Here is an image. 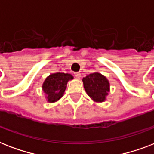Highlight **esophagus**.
<instances>
[{"label":"esophagus","mask_w":154,"mask_h":154,"mask_svg":"<svg viewBox=\"0 0 154 154\" xmlns=\"http://www.w3.org/2000/svg\"><path fill=\"white\" fill-rule=\"evenodd\" d=\"M75 76L77 79H80L81 74L79 73V72H75Z\"/></svg>","instance_id":"34e87169"}]
</instances>
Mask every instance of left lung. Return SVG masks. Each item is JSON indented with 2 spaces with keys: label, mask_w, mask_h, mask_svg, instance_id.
I'll list each match as a JSON object with an SVG mask.
<instances>
[{
  "label": "left lung",
  "mask_w": 154,
  "mask_h": 154,
  "mask_svg": "<svg viewBox=\"0 0 154 154\" xmlns=\"http://www.w3.org/2000/svg\"><path fill=\"white\" fill-rule=\"evenodd\" d=\"M83 87L87 94L96 103H103L110 91V83L102 74L94 72L83 79Z\"/></svg>",
  "instance_id": "1"
}]
</instances>
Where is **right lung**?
Instances as JSON below:
<instances>
[{
  "label": "right lung",
  "instance_id": "add662e5",
  "mask_svg": "<svg viewBox=\"0 0 154 154\" xmlns=\"http://www.w3.org/2000/svg\"><path fill=\"white\" fill-rule=\"evenodd\" d=\"M73 79L71 74L54 73L46 78L43 83L42 88L46 94L47 100L48 103H55L64 94L67 83Z\"/></svg>",
  "mask_w": 154,
  "mask_h": 154
}]
</instances>
